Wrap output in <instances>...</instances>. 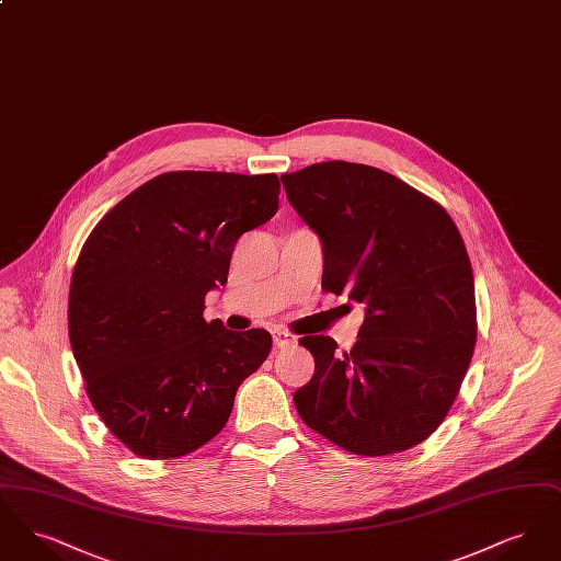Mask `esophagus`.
Listing matches in <instances>:
<instances>
[{
	"instance_id": "obj_1",
	"label": "esophagus",
	"mask_w": 561,
	"mask_h": 561,
	"mask_svg": "<svg viewBox=\"0 0 561 561\" xmlns=\"http://www.w3.org/2000/svg\"><path fill=\"white\" fill-rule=\"evenodd\" d=\"M293 334H288L286 330H273V345L277 348L290 347L294 345Z\"/></svg>"
}]
</instances>
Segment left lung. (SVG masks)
Returning a JSON list of instances; mask_svg holds the SVG:
<instances>
[{
    "label": "left lung",
    "mask_w": 561,
    "mask_h": 561,
    "mask_svg": "<svg viewBox=\"0 0 561 561\" xmlns=\"http://www.w3.org/2000/svg\"><path fill=\"white\" fill-rule=\"evenodd\" d=\"M282 183L320 238L321 288L364 307L351 351L323 334L298 341L316 359L294 393L300 419L353 454L421 444L456 400L478 336L473 271L453 218L364 163L321 161Z\"/></svg>",
    "instance_id": "left-lung-1"
}]
</instances>
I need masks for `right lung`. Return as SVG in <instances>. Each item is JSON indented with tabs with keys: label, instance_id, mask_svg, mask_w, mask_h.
Masks as SVG:
<instances>
[{
	"label": "right lung",
	"instance_id": "obj_1",
	"mask_svg": "<svg viewBox=\"0 0 561 561\" xmlns=\"http://www.w3.org/2000/svg\"><path fill=\"white\" fill-rule=\"evenodd\" d=\"M275 174L165 172L124 197L81 248L69 339L108 431L149 460L197 450L225 427L267 330L204 320L241 233L279 208Z\"/></svg>",
	"mask_w": 561,
	"mask_h": 561
}]
</instances>
